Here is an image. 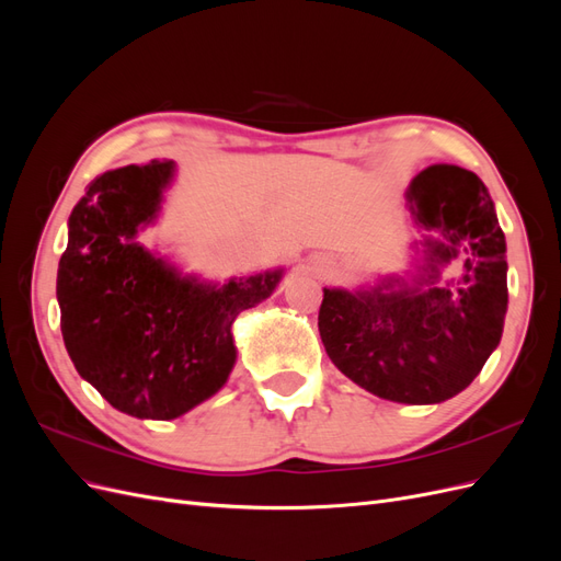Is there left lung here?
<instances>
[{"label":"left lung","instance_id":"left-lung-1","mask_svg":"<svg viewBox=\"0 0 561 561\" xmlns=\"http://www.w3.org/2000/svg\"><path fill=\"white\" fill-rule=\"evenodd\" d=\"M426 241V278L388 280L371 293L328 290L318 330L330 360L383 400L433 404L461 393L501 342L507 309L505 236L482 180L458 165H431L407 192ZM465 254V274L436 285V266ZM399 287L396 288L394 285Z\"/></svg>","mask_w":561,"mask_h":561}]
</instances>
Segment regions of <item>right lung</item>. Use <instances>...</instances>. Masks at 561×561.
Returning a JSON list of instances; mask_svg holds the SVG:
<instances>
[{
	"label": "right lung",
	"instance_id": "1",
	"mask_svg": "<svg viewBox=\"0 0 561 561\" xmlns=\"http://www.w3.org/2000/svg\"><path fill=\"white\" fill-rule=\"evenodd\" d=\"M171 175L165 159L98 175L70 215L56 285L65 348L79 375L118 412L159 421L225 386L236 360L233 318L280 280V271H266L203 285L135 243Z\"/></svg>",
	"mask_w": 561,
	"mask_h": 561
}]
</instances>
